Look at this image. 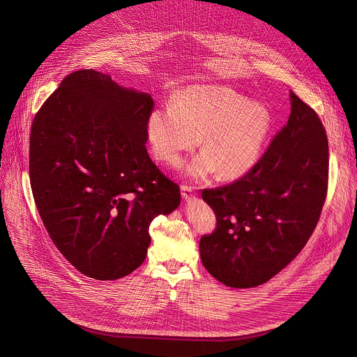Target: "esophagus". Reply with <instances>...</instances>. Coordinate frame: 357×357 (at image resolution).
<instances>
[{
    "instance_id": "obj_1",
    "label": "esophagus",
    "mask_w": 357,
    "mask_h": 357,
    "mask_svg": "<svg viewBox=\"0 0 357 357\" xmlns=\"http://www.w3.org/2000/svg\"><path fill=\"white\" fill-rule=\"evenodd\" d=\"M181 191H182V197H183L186 201H190V199H192V198L195 197V188H194V186H191V185L182 183V185H181Z\"/></svg>"
}]
</instances>
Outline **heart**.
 <instances>
[{
  "mask_svg": "<svg viewBox=\"0 0 357 357\" xmlns=\"http://www.w3.org/2000/svg\"><path fill=\"white\" fill-rule=\"evenodd\" d=\"M272 130L271 111L227 86L194 85L147 119V137L155 156L178 166L201 139L204 153L188 166L202 179L218 171L237 179L252 171L264 153Z\"/></svg>",
  "mask_w": 357,
  "mask_h": 357,
  "instance_id": "1",
  "label": "heart"
}]
</instances>
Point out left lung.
<instances>
[{
	"mask_svg": "<svg viewBox=\"0 0 357 357\" xmlns=\"http://www.w3.org/2000/svg\"><path fill=\"white\" fill-rule=\"evenodd\" d=\"M328 188V140L317 112L291 92L288 123L252 171L204 190L217 227L199 240L202 265L221 284L255 288L304 249Z\"/></svg>",
	"mask_w": 357,
	"mask_h": 357,
	"instance_id": "obj_1",
	"label": "left lung"
}]
</instances>
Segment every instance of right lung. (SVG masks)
Masks as SVG:
<instances>
[{
    "label": "right lung",
    "instance_id": "obj_1",
    "mask_svg": "<svg viewBox=\"0 0 357 357\" xmlns=\"http://www.w3.org/2000/svg\"><path fill=\"white\" fill-rule=\"evenodd\" d=\"M149 93L109 75L75 70L36 112L29 174L54 246L97 280L130 275L146 259L149 227L181 202L179 185L150 159Z\"/></svg>",
    "mask_w": 357,
    "mask_h": 357
}]
</instances>
